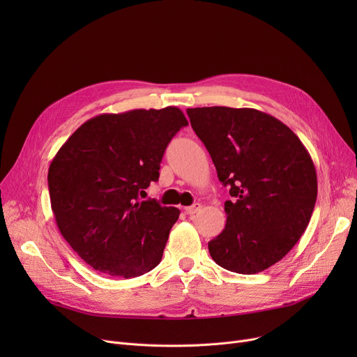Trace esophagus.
Masks as SVG:
<instances>
[{"instance_id": "esophagus-1", "label": "esophagus", "mask_w": 357, "mask_h": 357, "mask_svg": "<svg viewBox=\"0 0 357 357\" xmlns=\"http://www.w3.org/2000/svg\"><path fill=\"white\" fill-rule=\"evenodd\" d=\"M201 208H202V205H201L199 202H195V204L190 205V207H185V211L188 213L190 215H194V214H197Z\"/></svg>"}]
</instances>
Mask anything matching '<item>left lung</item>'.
<instances>
[{
  "label": "left lung",
  "mask_w": 357,
  "mask_h": 357,
  "mask_svg": "<svg viewBox=\"0 0 357 357\" xmlns=\"http://www.w3.org/2000/svg\"><path fill=\"white\" fill-rule=\"evenodd\" d=\"M186 114L231 199L208 250L221 268L252 275L282 259L305 231L317 199L308 150L278 119L253 108L202 107Z\"/></svg>",
  "instance_id": "obj_1"
}]
</instances>
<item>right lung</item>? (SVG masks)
Wrapping results in <instances>:
<instances>
[{
    "instance_id": "add662e5",
    "label": "right lung",
    "mask_w": 357,
    "mask_h": 357,
    "mask_svg": "<svg viewBox=\"0 0 357 357\" xmlns=\"http://www.w3.org/2000/svg\"><path fill=\"white\" fill-rule=\"evenodd\" d=\"M185 126L176 107L101 114L53 158L47 183L56 224L91 268L127 279L160 264L179 210L140 195L159 179L165 150Z\"/></svg>"
}]
</instances>
